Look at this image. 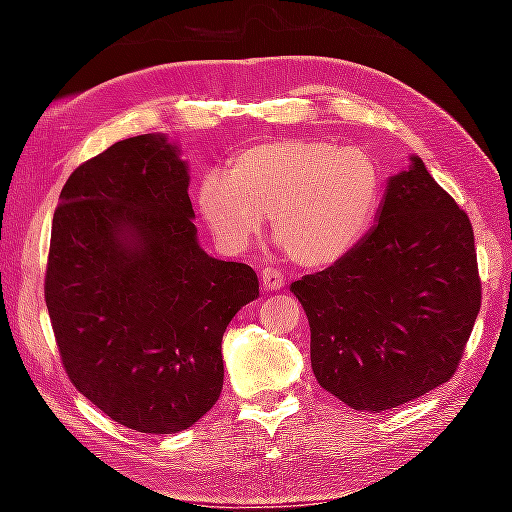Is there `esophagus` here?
<instances>
[{
    "instance_id": "1",
    "label": "esophagus",
    "mask_w": 512,
    "mask_h": 512,
    "mask_svg": "<svg viewBox=\"0 0 512 512\" xmlns=\"http://www.w3.org/2000/svg\"><path fill=\"white\" fill-rule=\"evenodd\" d=\"M262 287L264 291H280L284 287V275L273 266H266L262 271Z\"/></svg>"
}]
</instances>
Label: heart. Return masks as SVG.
Here are the masks:
<instances>
[{
	"mask_svg": "<svg viewBox=\"0 0 512 512\" xmlns=\"http://www.w3.org/2000/svg\"><path fill=\"white\" fill-rule=\"evenodd\" d=\"M381 169L363 149L325 140L255 144L196 185V207L216 244L244 250L266 216L293 264L327 268L366 237L381 203Z\"/></svg>",
	"mask_w": 512,
	"mask_h": 512,
	"instance_id": "heart-1",
	"label": "heart"
}]
</instances>
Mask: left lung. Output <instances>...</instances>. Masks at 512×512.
Segmentation results:
<instances>
[{
	"label": "left lung",
	"mask_w": 512,
	"mask_h": 512,
	"mask_svg": "<svg viewBox=\"0 0 512 512\" xmlns=\"http://www.w3.org/2000/svg\"><path fill=\"white\" fill-rule=\"evenodd\" d=\"M409 160L352 253L291 284L318 384L357 411L397 409L452 379L481 307L472 223Z\"/></svg>",
	"instance_id": "obj_1"
}]
</instances>
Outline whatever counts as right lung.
Returning <instances> with one entry per match:
<instances>
[{
	"label": "right lung",
	"mask_w": 512,
	"mask_h": 512,
	"mask_svg": "<svg viewBox=\"0 0 512 512\" xmlns=\"http://www.w3.org/2000/svg\"><path fill=\"white\" fill-rule=\"evenodd\" d=\"M189 167L167 135L83 162L51 223L45 300L79 393L128 429L178 433L219 400L221 341L253 268L198 244Z\"/></svg>",
	"instance_id": "add662e5"
}]
</instances>
